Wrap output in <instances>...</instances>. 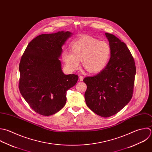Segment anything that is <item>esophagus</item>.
<instances>
[{
	"instance_id": "esophagus-1",
	"label": "esophagus",
	"mask_w": 152,
	"mask_h": 152,
	"mask_svg": "<svg viewBox=\"0 0 152 152\" xmlns=\"http://www.w3.org/2000/svg\"><path fill=\"white\" fill-rule=\"evenodd\" d=\"M79 80H80V81H83V77L82 76H79Z\"/></svg>"
}]
</instances>
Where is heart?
I'll return each instance as SVG.
<instances>
[{"label":"heart","instance_id":"heart-1","mask_svg":"<svg viewBox=\"0 0 152 152\" xmlns=\"http://www.w3.org/2000/svg\"><path fill=\"white\" fill-rule=\"evenodd\" d=\"M72 51L64 50L62 58L70 71L76 70L82 60L83 66L91 73L100 72L105 66L111 54L108 43L89 36L83 37L71 45Z\"/></svg>","mask_w":152,"mask_h":152}]
</instances>
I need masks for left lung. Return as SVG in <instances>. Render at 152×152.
I'll list each match as a JSON object with an SVG mask.
<instances>
[{
    "label": "left lung",
    "instance_id": "left-lung-1",
    "mask_svg": "<svg viewBox=\"0 0 152 152\" xmlns=\"http://www.w3.org/2000/svg\"><path fill=\"white\" fill-rule=\"evenodd\" d=\"M111 49L110 58L97 75L86 77L85 98L87 106L102 117L121 111L131 100L136 67L126 44L115 35L105 32Z\"/></svg>",
    "mask_w": 152,
    "mask_h": 152
}]
</instances>
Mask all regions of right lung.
<instances>
[{
    "label": "right lung",
    "instance_id": "obj_1",
    "mask_svg": "<svg viewBox=\"0 0 152 152\" xmlns=\"http://www.w3.org/2000/svg\"><path fill=\"white\" fill-rule=\"evenodd\" d=\"M69 31L41 34L26 48L19 63L20 92L37 113L49 116L58 112L66 102V92L78 80L66 75L59 60L62 46L72 36Z\"/></svg>",
    "mask_w": 152,
    "mask_h": 152
}]
</instances>
